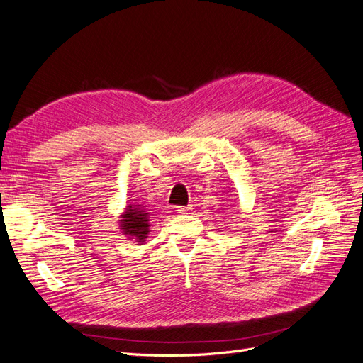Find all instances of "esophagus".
I'll return each mask as SVG.
<instances>
[{
    "instance_id": "1",
    "label": "esophagus",
    "mask_w": 363,
    "mask_h": 363,
    "mask_svg": "<svg viewBox=\"0 0 363 363\" xmlns=\"http://www.w3.org/2000/svg\"><path fill=\"white\" fill-rule=\"evenodd\" d=\"M191 209H193V208H191V205H186V206H177V211H178L179 213H189Z\"/></svg>"
}]
</instances>
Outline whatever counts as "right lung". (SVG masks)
<instances>
[{"label": "right lung", "instance_id": "right-lung-1", "mask_svg": "<svg viewBox=\"0 0 363 363\" xmlns=\"http://www.w3.org/2000/svg\"><path fill=\"white\" fill-rule=\"evenodd\" d=\"M147 212L140 208V205H133L128 206L125 213L123 216V220H121V229L128 236H134V239H138V242H143V239L147 235Z\"/></svg>", "mask_w": 363, "mask_h": 363}]
</instances>
